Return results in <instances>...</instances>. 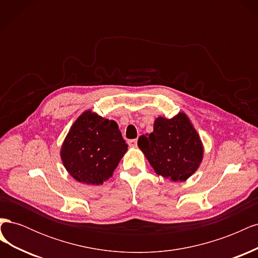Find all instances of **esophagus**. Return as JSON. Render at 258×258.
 I'll return each mask as SVG.
<instances>
[{
    "mask_svg": "<svg viewBox=\"0 0 258 258\" xmlns=\"http://www.w3.org/2000/svg\"><path fill=\"white\" fill-rule=\"evenodd\" d=\"M137 144H138L137 139H135V140H129V141H128V145H129V147H136V146H137Z\"/></svg>",
    "mask_w": 258,
    "mask_h": 258,
    "instance_id": "obj_1",
    "label": "esophagus"
}]
</instances>
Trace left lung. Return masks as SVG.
Returning <instances> with one entry per match:
<instances>
[{"mask_svg": "<svg viewBox=\"0 0 258 258\" xmlns=\"http://www.w3.org/2000/svg\"><path fill=\"white\" fill-rule=\"evenodd\" d=\"M154 171L172 182H184L190 177L204 159L205 148L200 136L185 113L172 118L158 116L154 130L138 140Z\"/></svg>", "mask_w": 258, "mask_h": 258, "instance_id": "obj_1", "label": "left lung"}]
</instances>
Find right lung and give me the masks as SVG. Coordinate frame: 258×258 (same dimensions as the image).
Returning <instances> with one entry per match:
<instances>
[{
  "mask_svg": "<svg viewBox=\"0 0 258 258\" xmlns=\"http://www.w3.org/2000/svg\"><path fill=\"white\" fill-rule=\"evenodd\" d=\"M127 151L117 122L87 110L70 128L60 157L68 173L77 182L98 186L113 176Z\"/></svg>",
  "mask_w": 258,
  "mask_h": 258,
  "instance_id": "add662e5",
  "label": "right lung"
}]
</instances>
